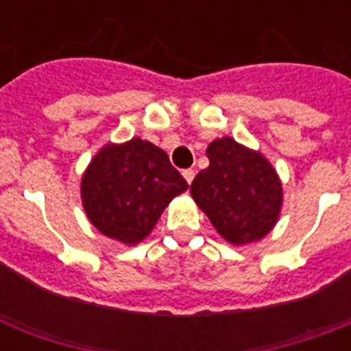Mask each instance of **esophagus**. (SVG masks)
I'll use <instances>...</instances> for the list:
<instances>
[{"label":"esophagus","mask_w":351,"mask_h":351,"mask_svg":"<svg viewBox=\"0 0 351 351\" xmlns=\"http://www.w3.org/2000/svg\"><path fill=\"white\" fill-rule=\"evenodd\" d=\"M182 175H184V178H186L187 184H191L193 178H195V171H193V169H184V171H182Z\"/></svg>","instance_id":"1"}]
</instances>
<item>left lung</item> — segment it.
<instances>
[{
  "label": "left lung",
  "instance_id": "8db88e82",
  "mask_svg": "<svg viewBox=\"0 0 351 351\" xmlns=\"http://www.w3.org/2000/svg\"><path fill=\"white\" fill-rule=\"evenodd\" d=\"M206 153L209 167L191 184L195 202L231 244L261 240L275 226L282 204L275 169L230 136L209 143Z\"/></svg>",
  "mask_w": 351,
  "mask_h": 351
}]
</instances>
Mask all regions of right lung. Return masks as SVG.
<instances>
[{
	"label": "right lung",
	"instance_id": "obj_1",
	"mask_svg": "<svg viewBox=\"0 0 351 351\" xmlns=\"http://www.w3.org/2000/svg\"><path fill=\"white\" fill-rule=\"evenodd\" d=\"M186 189L187 182L165 151L140 138L106 145L82 178L89 220L123 244H138L147 237L167 204Z\"/></svg>",
	"mask_w": 351,
	"mask_h": 351
}]
</instances>
